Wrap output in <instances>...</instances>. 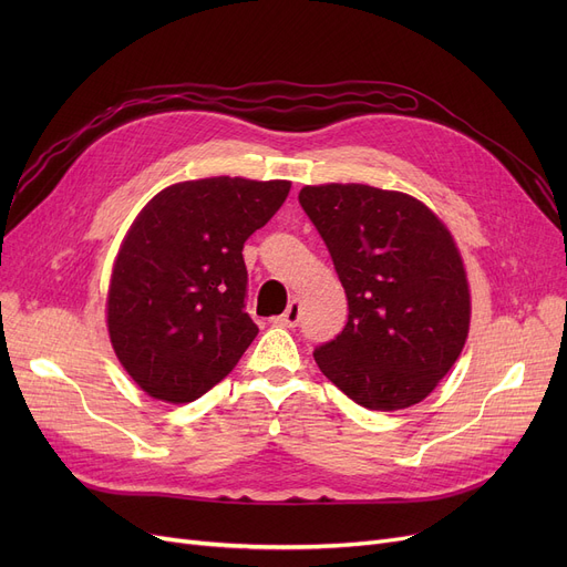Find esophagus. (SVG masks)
I'll return each instance as SVG.
<instances>
[{"mask_svg": "<svg viewBox=\"0 0 567 567\" xmlns=\"http://www.w3.org/2000/svg\"><path fill=\"white\" fill-rule=\"evenodd\" d=\"M299 321H301V301H299V299H293V301L289 303V308L285 310V315H280V317L276 319V323L287 326V329H293V326H299Z\"/></svg>", "mask_w": 567, "mask_h": 567, "instance_id": "esophagus-1", "label": "esophagus"}]
</instances>
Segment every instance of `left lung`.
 <instances>
[{
    "label": "left lung",
    "mask_w": 567,
    "mask_h": 567,
    "mask_svg": "<svg viewBox=\"0 0 567 567\" xmlns=\"http://www.w3.org/2000/svg\"><path fill=\"white\" fill-rule=\"evenodd\" d=\"M299 202L349 303L342 333L315 349L319 370L365 409L419 404L468 336V282L451 231L411 195L363 184L306 186Z\"/></svg>",
    "instance_id": "obj_1"
}]
</instances>
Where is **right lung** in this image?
Returning <instances> with one entry per match:
<instances>
[{
  "label": "right lung",
  "instance_id": "add662e5",
  "mask_svg": "<svg viewBox=\"0 0 567 567\" xmlns=\"http://www.w3.org/2000/svg\"><path fill=\"white\" fill-rule=\"evenodd\" d=\"M289 188L214 176L174 184L142 208L112 268L107 331L146 395L172 404L202 398L257 338L244 244Z\"/></svg>",
  "mask_w": 567,
  "mask_h": 567
}]
</instances>
